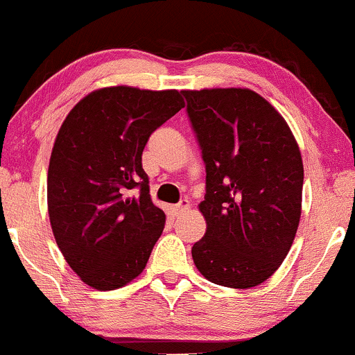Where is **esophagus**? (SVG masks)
<instances>
[{
	"label": "esophagus",
	"mask_w": 355,
	"mask_h": 355,
	"mask_svg": "<svg viewBox=\"0 0 355 355\" xmlns=\"http://www.w3.org/2000/svg\"><path fill=\"white\" fill-rule=\"evenodd\" d=\"M189 209H190V202L187 200V198H182V200L178 202L177 205H175V212H177V214L185 212V210H189Z\"/></svg>",
	"instance_id": "1"
}]
</instances>
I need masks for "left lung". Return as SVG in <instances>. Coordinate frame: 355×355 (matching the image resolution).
<instances>
[{
	"mask_svg": "<svg viewBox=\"0 0 355 355\" xmlns=\"http://www.w3.org/2000/svg\"><path fill=\"white\" fill-rule=\"evenodd\" d=\"M205 163L192 258L216 285L258 286L282 266L302 216L303 162L283 116L251 89L182 91Z\"/></svg>",
	"mask_w": 355,
	"mask_h": 355,
	"instance_id": "8db88e82",
	"label": "left lung"
}]
</instances>
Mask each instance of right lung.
Here are the masks:
<instances>
[{
    "instance_id": "obj_1",
    "label": "right lung",
    "mask_w": 355,
    "mask_h": 355,
    "mask_svg": "<svg viewBox=\"0 0 355 355\" xmlns=\"http://www.w3.org/2000/svg\"><path fill=\"white\" fill-rule=\"evenodd\" d=\"M184 106L175 89L103 87L58 130L46 178L50 225L69 266L94 290L133 282L162 236L166 217L151 202L141 155Z\"/></svg>"
}]
</instances>
